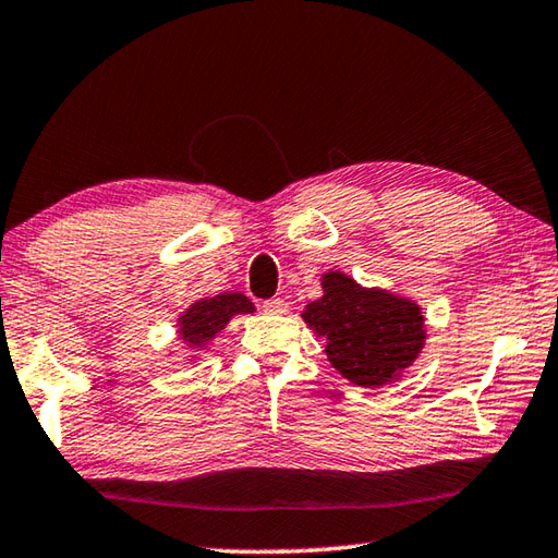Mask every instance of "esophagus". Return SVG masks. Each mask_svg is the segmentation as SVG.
I'll use <instances>...</instances> for the list:
<instances>
[{
  "instance_id": "obj_1",
  "label": "esophagus",
  "mask_w": 558,
  "mask_h": 558,
  "mask_svg": "<svg viewBox=\"0 0 558 558\" xmlns=\"http://www.w3.org/2000/svg\"><path fill=\"white\" fill-rule=\"evenodd\" d=\"M263 310H266L268 315H282V313H288V302L282 300V298L263 300Z\"/></svg>"
}]
</instances>
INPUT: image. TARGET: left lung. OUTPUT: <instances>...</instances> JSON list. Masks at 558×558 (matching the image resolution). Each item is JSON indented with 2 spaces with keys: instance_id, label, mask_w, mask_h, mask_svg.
I'll return each mask as SVG.
<instances>
[{
  "instance_id": "1",
  "label": "left lung",
  "mask_w": 558,
  "mask_h": 558,
  "mask_svg": "<svg viewBox=\"0 0 558 558\" xmlns=\"http://www.w3.org/2000/svg\"><path fill=\"white\" fill-rule=\"evenodd\" d=\"M319 286L323 298L302 310V319L325 339L329 364L364 389L399 381L426 344L418 302L364 288L339 270L325 272Z\"/></svg>"
}]
</instances>
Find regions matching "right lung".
Instances as JSON below:
<instances>
[{
    "mask_svg": "<svg viewBox=\"0 0 558 558\" xmlns=\"http://www.w3.org/2000/svg\"><path fill=\"white\" fill-rule=\"evenodd\" d=\"M256 313V305L243 295V292H219L214 298H202L189 305L182 315L177 317V332L182 339L184 349H189V362H194L202 349L214 342V337L226 329L235 315Z\"/></svg>",
    "mask_w": 558,
    "mask_h": 558,
    "instance_id": "right-lung-1",
    "label": "right lung"
}]
</instances>
